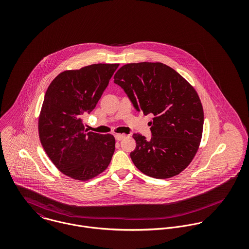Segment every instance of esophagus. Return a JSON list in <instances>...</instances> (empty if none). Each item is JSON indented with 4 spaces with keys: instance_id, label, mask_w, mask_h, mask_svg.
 <instances>
[{
    "instance_id": "esophagus-1",
    "label": "esophagus",
    "mask_w": 249,
    "mask_h": 249,
    "mask_svg": "<svg viewBox=\"0 0 249 249\" xmlns=\"http://www.w3.org/2000/svg\"><path fill=\"white\" fill-rule=\"evenodd\" d=\"M115 138H116L117 141H122L123 139L125 138V135H124V134H116Z\"/></svg>"
}]
</instances>
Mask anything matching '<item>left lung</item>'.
Masks as SVG:
<instances>
[{"label":"left lung","instance_id":"1","mask_svg":"<svg viewBox=\"0 0 249 249\" xmlns=\"http://www.w3.org/2000/svg\"><path fill=\"white\" fill-rule=\"evenodd\" d=\"M114 82L137 111L153 115L151 138L133 135L136 148L130 157L136 168L158 179L179 175L196 156L202 137L204 113L195 88L160 62L125 64L115 73Z\"/></svg>","mask_w":249,"mask_h":249}]
</instances>
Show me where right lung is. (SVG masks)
<instances>
[{"instance_id": "1", "label": "right lung", "mask_w": 249, "mask_h": 249, "mask_svg": "<svg viewBox=\"0 0 249 249\" xmlns=\"http://www.w3.org/2000/svg\"><path fill=\"white\" fill-rule=\"evenodd\" d=\"M119 64H92L60 72L49 85L38 119L42 146L53 165L69 178L86 181L105 172L115 151V138L85 129L90 113Z\"/></svg>"}]
</instances>
